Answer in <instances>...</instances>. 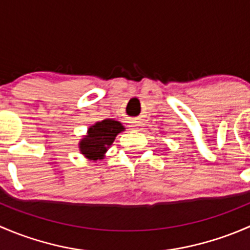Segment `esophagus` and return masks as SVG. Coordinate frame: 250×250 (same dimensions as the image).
<instances>
[{"label":"esophagus","mask_w":250,"mask_h":250,"mask_svg":"<svg viewBox=\"0 0 250 250\" xmlns=\"http://www.w3.org/2000/svg\"><path fill=\"white\" fill-rule=\"evenodd\" d=\"M132 128H133V129H137V130L141 129V122H140V121H133Z\"/></svg>","instance_id":"esophagus-1"}]
</instances>
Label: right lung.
<instances>
[{"mask_svg": "<svg viewBox=\"0 0 250 250\" xmlns=\"http://www.w3.org/2000/svg\"><path fill=\"white\" fill-rule=\"evenodd\" d=\"M123 129V125L113 120H104L95 123L88 129V135L80 143L81 152L93 161L99 160L113 143L116 135Z\"/></svg>", "mask_w": 250, "mask_h": 250, "instance_id": "right-lung-1", "label": "right lung"}]
</instances>
